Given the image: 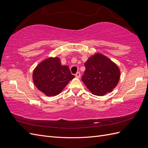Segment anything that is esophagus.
I'll return each mask as SVG.
<instances>
[{
  "label": "esophagus",
  "instance_id": "34e87169",
  "mask_svg": "<svg viewBox=\"0 0 148 148\" xmlns=\"http://www.w3.org/2000/svg\"><path fill=\"white\" fill-rule=\"evenodd\" d=\"M80 75H81V74H80V73L78 71V72H77V73L75 74V77H77V78H79L80 77Z\"/></svg>",
  "mask_w": 148,
  "mask_h": 148
}]
</instances>
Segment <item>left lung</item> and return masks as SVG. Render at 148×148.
<instances>
[{
	"mask_svg": "<svg viewBox=\"0 0 148 148\" xmlns=\"http://www.w3.org/2000/svg\"><path fill=\"white\" fill-rule=\"evenodd\" d=\"M82 79L94 95L103 96L111 92L120 79L119 67L106 56L96 53L85 62Z\"/></svg>",
	"mask_w": 148,
	"mask_h": 148,
	"instance_id": "8db88e82",
	"label": "left lung"
}]
</instances>
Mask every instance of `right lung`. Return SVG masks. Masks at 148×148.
Masks as SVG:
<instances>
[{"label":"right lung","mask_w":148,"mask_h":148,"mask_svg":"<svg viewBox=\"0 0 148 148\" xmlns=\"http://www.w3.org/2000/svg\"><path fill=\"white\" fill-rule=\"evenodd\" d=\"M74 77L69 66L62 65L57 57L44 60L36 67L33 73L35 86L48 96L59 95Z\"/></svg>","instance_id":"right-lung-1"}]
</instances>
